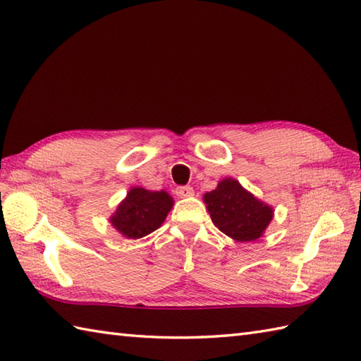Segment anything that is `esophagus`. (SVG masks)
<instances>
[{"label":"esophagus","mask_w":361,"mask_h":361,"mask_svg":"<svg viewBox=\"0 0 361 361\" xmlns=\"http://www.w3.org/2000/svg\"><path fill=\"white\" fill-rule=\"evenodd\" d=\"M176 195H178L180 198H186V197H192L194 195V189L190 186H178L176 188Z\"/></svg>","instance_id":"34e87169"}]
</instances>
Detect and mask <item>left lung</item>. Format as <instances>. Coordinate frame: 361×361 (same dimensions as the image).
I'll return each mask as SVG.
<instances>
[{"instance_id": "left-lung-1", "label": "left lung", "mask_w": 361, "mask_h": 361, "mask_svg": "<svg viewBox=\"0 0 361 361\" xmlns=\"http://www.w3.org/2000/svg\"><path fill=\"white\" fill-rule=\"evenodd\" d=\"M203 200L214 225L237 242L259 239L273 219L270 206L259 202L233 178L220 181Z\"/></svg>"}]
</instances>
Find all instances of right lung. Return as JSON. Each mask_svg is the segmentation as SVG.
Listing matches in <instances>:
<instances>
[{
    "instance_id": "obj_1",
    "label": "right lung",
    "mask_w": 361,
    "mask_h": 361,
    "mask_svg": "<svg viewBox=\"0 0 361 361\" xmlns=\"http://www.w3.org/2000/svg\"><path fill=\"white\" fill-rule=\"evenodd\" d=\"M173 204L164 190L152 192L142 188L130 189L126 200L118 206L111 225L128 239H141L161 226Z\"/></svg>"
}]
</instances>
